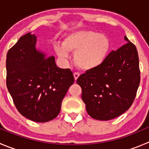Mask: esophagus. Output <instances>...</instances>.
Returning <instances> with one entry per match:
<instances>
[{
    "label": "esophagus",
    "instance_id": "34e87169",
    "mask_svg": "<svg viewBox=\"0 0 149 149\" xmlns=\"http://www.w3.org/2000/svg\"><path fill=\"white\" fill-rule=\"evenodd\" d=\"M80 76V73L79 72H74V80H77V78Z\"/></svg>",
    "mask_w": 149,
    "mask_h": 149
}]
</instances>
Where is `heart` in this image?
I'll return each mask as SVG.
<instances>
[{"label":"heart","instance_id":"1","mask_svg":"<svg viewBox=\"0 0 149 149\" xmlns=\"http://www.w3.org/2000/svg\"><path fill=\"white\" fill-rule=\"evenodd\" d=\"M110 41L103 34L92 31H79L69 33L56 48L58 56L67 58L68 52H74V61L80 69L90 70L100 66L107 58Z\"/></svg>","mask_w":149,"mask_h":149}]
</instances>
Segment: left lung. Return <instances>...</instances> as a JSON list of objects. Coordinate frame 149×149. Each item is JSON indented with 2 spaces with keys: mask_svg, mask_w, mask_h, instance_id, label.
Wrapping results in <instances>:
<instances>
[{
  "mask_svg": "<svg viewBox=\"0 0 149 149\" xmlns=\"http://www.w3.org/2000/svg\"><path fill=\"white\" fill-rule=\"evenodd\" d=\"M124 39L125 45L77 80L86 110L95 119L108 121L121 116L136 97L141 81L138 54L135 45L127 36Z\"/></svg>",
  "mask_w": 149,
  "mask_h": 149,
  "instance_id": "8db88e82",
  "label": "left lung"
}]
</instances>
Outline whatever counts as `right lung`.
Here are the masks:
<instances>
[{"label":"right lung","mask_w":149,"mask_h":149,"mask_svg":"<svg viewBox=\"0 0 149 149\" xmlns=\"http://www.w3.org/2000/svg\"><path fill=\"white\" fill-rule=\"evenodd\" d=\"M36 37L21 36L6 55V86L21 115L47 122L59 114L61 102L74 82L69 69H60L54 56L36 49Z\"/></svg>","instance_id":"right-lung-1"}]
</instances>
